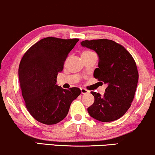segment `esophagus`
Segmentation results:
<instances>
[{"mask_svg":"<svg viewBox=\"0 0 155 155\" xmlns=\"http://www.w3.org/2000/svg\"><path fill=\"white\" fill-rule=\"evenodd\" d=\"M81 92L82 94H85L89 93V91H88V90H87L86 89H84V88H81Z\"/></svg>","mask_w":155,"mask_h":155,"instance_id":"1","label":"esophagus"}]
</instances>
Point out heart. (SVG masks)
I'll return each mask as SVG.
<instances>
[{"label": "heart", "instance_id": "b5f03b06", "mask_svg": "<svg viewBox=\"0 0 155 155\" xmlns=\"http://www.w3.org/2000/svg\"><path fill=\"white\" fill-rule=\"evenodd\" d=\"M93 52L90 51H83V53H82L81 56L82 55H87V54H92Z\"/></svg>", "mask_w": 155, "mask_h": 155}]
</instances>
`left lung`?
<instances>
[{
	"instance_id": "8db88e82",
	"label": "left lung",
	"mask_w": 155,
	"mask_h": 155,
	"mask_svg": "<svg viewBox=\"0 0 155 155\" xmlns=\"http://www.w3.org/2000/svg\"><path fill=\"white\" fill-rule=\"evenodd\" d=\"M81 45L97 53L99 64L94 76L107 84L104 95L91 92L94 102L88 112L103 122L117 120L130 108L136 91L139 74L134 58L124 46L109 39L86 40Z\"/></svg>"
}]
</instances>
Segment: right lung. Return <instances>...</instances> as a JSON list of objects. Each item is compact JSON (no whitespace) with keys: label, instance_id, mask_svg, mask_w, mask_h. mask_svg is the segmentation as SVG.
<instances>
[{"label":"right lung","instance_id":"add662e5","mask_svg":"<svg viewBox=\"0 0 155 155\" xmlns=\"http://www.w3.org/2000/svg\"><path fill=\"white\" fill-rule=\"evenodd\" d=\"M79 41L47 37L23 55L18 68L21 92L29 113L39 122L55 124L63 120L81 94L77 87L67 90L56 84L58 74Z\"/></svg>","mask_w":155,"mask_h":155}]
</instances>
